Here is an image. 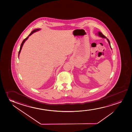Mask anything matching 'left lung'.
I'll return each instance as SVG.
<instances>
[{"label":"left lung","instance_id":"8db88e82","mask_svg":"<svg viewBox=\"0 0 132 132\" xmlns=\"http://www.w3.org/2000/svg\"><path fill=\"white\" fill-rule=\"evenodd\" d=\"M98 36H100V37H102V38H106V39H107V40L108 41V43H109V44L110 45V47H111V45H110V41L109 40V39H108V38H106V37H105V36L104 35H103V34L102 33H101V32H98Z\"/></svg>","mask_w":132,"mask_h":132}]
</instances>
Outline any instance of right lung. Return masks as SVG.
Returning a JSON list of instances; mask_svg holds the SVG:
<instances>
[{"label": "right lung", "instance_id": "1", "mask_svg": "<svg viewBox=\"0 0 132 132\" xmlns=\"http://www.w3.org/2000/svg\"><path fill=\"white\" fill-rule=\"evenodd\" d=\"M39 30L40 29H34V30L33 31H32V32H31V33L29 34V35L28 36L27 38H25V39H24V40L23 41L22 43L21 44V47H20V50H19V53H18V55H19V54H20V52H21V49H22V47L23 45V44H24V43L25 42V41H26V40L28 38H29V36H30L31 34H33V33H34V32H36V31H38V30Z\"/></svg>", "mask_w": 132, "mask_h": 132}]
</instances>
